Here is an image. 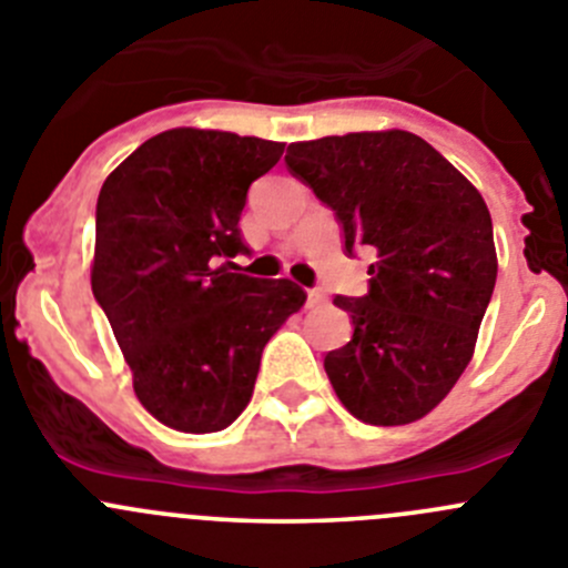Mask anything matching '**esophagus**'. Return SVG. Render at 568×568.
Masks as SVG:
<instances>
[{
  "instance_id": "esophagus-1",
  "label": "esophagus",
  "mask_w": 568,
  "mask_h": 568,
  "mask_svg": "<svg viewBox=\"0 0 568 568\" xmlns=\"http://www.w3.org/2000/svg\"><path fill=\"white\" fill-rule=\"evenodd\" d=\"M325 300H327V296H325V291H322V288H311L308 291V305H322Z\"/></svg>"
}]
</instances>
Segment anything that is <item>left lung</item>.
I'll return each mask as SVG.
<instances>
[{
    "instance_id": "left-lung-1",
    "label": "left lung",
    "mask_w": 568,
    "mask_h": 568,
    "mask_svg": "<svg viewBox=\"0 0 568 568\" xmlns=\"http://www.w3.org/2000/svg\"><path fill=\"white\" fill-rule=\"evenodd\" d=\"M285 164L331 206L344 252H375L367 294L333 300L353 320V338L325 356L338 400L373 426L420 420L465 373L490 305L485 199L409 131L294 142Z\"/></svg>"
}]
</instances>
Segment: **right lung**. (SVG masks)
Masks as SVG:
<instances>
[{"instance_id": "right-lung-1", "label": "right lung", "mask_w": 568, "mask_h": 568, "mask_svg": "<svg viewBox=\"0 0 568 568\" xmlns=\"http://www.w3.org/2000/svg\"><path fill=\"white\" fill-rule=\"evenodd\" d=\"M283 148L162 131L100 187L92 294L140 404L176 432H221L246 409L263 347L305 302L291 280L232 272V257L248 254L237 230L248 187Z\"/></svg>"}]
</instances>
